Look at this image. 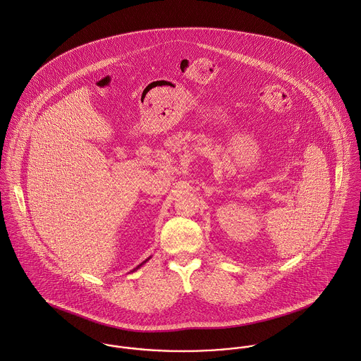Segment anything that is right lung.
<instances>
[{"mask_svg":"<svg viewBox=\"0 0 361 361\" xmlns=\"http://www.w3.org/2000/svg\"><path fill=\"white\" fill-rule=\"evenodd\" d=\"M148 260H149V257H148V259H147V260H145V262H148ZM145 262H142V263H141V264H140V266H138V267H137V269H140V267H141V266H142V264H144V263H145ZM137 269H134V271H135V270H137Z\"/></svg>","mask_w":361,"mask_h":361,"instance_id":"obj_1","label":"right lung"}]
</instances>
